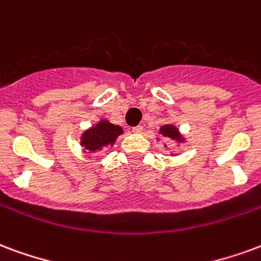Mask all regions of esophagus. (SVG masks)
I'll return each instance as SVG.
<instances>
[{
	"label": "esophagus",
	"mask_w": 261,
	"mask_h": 261,
	"mask_svg": "<svg viewBox=\"0 0 261 261\" xmlns=\"http://www.w3.org/2000/svg\"><path fill=\"white\" fill-rule=\"evenodd\" d=\"M132 132L133 133H142L143 132V126H140V125H139V126H135V128H132Z\"/></svg>",
	"instance_id": "obj_1"
}]
</instances>
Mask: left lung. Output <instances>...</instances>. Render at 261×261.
<instances>
[{"label":"left lung","instance_id":"left-lung-1","mask_svg":"<svg viewBox=\"0 0 261 261\" xmlns=\"http://www.w3.org/2000/svg\"><path fill=\"white\" fill-rule=\"evenodd\" d=\"M159 133L164 139H170V140L176 142L178 144L185 142V138L182 136V133L179 132V129L176 128L175 125H170V123H168V125H163V126L160 128Z\"/></svg>","mask_w":261,"mask_h":261}]
</instances>
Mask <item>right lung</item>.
I'll use <instances>...</instances> for the list:
<instances>
[{
    "instance_id": "obj_1",
    "label": "right lung",
    "mask_w": 261,
    "mask_h": 261,
    "mask_svg": "<svg viewBox=\"0 0 261 261\" xmlns=\"http://www.w3.org/2000/svg\"><path fill=\"white\" fill-rule=\"evenodd\" d=\"M123 129L108 119H100L96 125L86 129L81 136V146L87 153H98L104 147H112Z\"/></svg>"
}]
</instances>
